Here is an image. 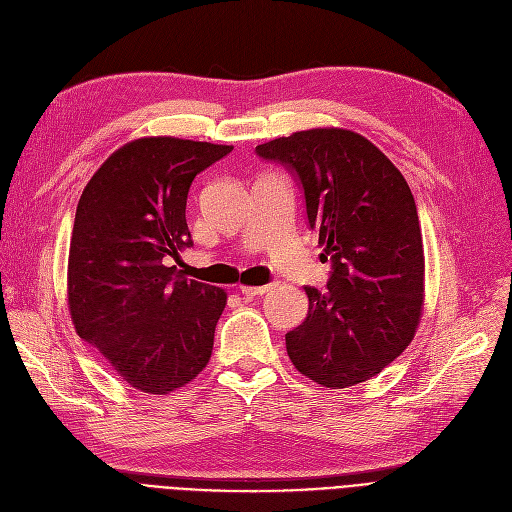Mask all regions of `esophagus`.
Returning <instances> with one entry per match:
<instances>
[{
	"label": "esophagus",
	"instance_id": "34e87169",
	"mask_svg": "<svg viewBox=\"0 0 512 512\" xmlns=\"http://www.w3.org/2000/svg\"><path fill=\"white\" fill-rule=\"evenodd\" d=\"M272 288V284H263V286H240V293H242V297H247V299H253V297H257V295H265Z\"/></svg>",
	"mask_w": 512,
	"mask_h": 512
}]
</instances>
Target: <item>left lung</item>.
<instances>
[{
  "mask_svg": "<svg viewBox=\"0 0 512 512\" xmlns=\"http://www.w3.org/2000/svg\"><path fill=\"white\" fill-rule=\"evenodd\" d=\"M257 154L297 173L332 261L326 291L305 286L307 318L286 332L288 358L326 389L364 383L410 345L422 316L425 251L410 186L351 129L295 131Z\"/></svg>",
  "mask_w": 512,
  "mask_h": 512,
  "instance_id": "obj_1",
  "label": "left lung"
}]
</instances>
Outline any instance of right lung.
<instances>
[{"instance_id":"right-lung-1","label":"right lung","mask_w":512,"mask_h":512,"mask_svg":"<svg viewBox=\"0 0 512 512\" xmlns=\"http://www.w3.org/2000/svg\"><path fill=\"white\" fill-rule=\"evenodd\" d=\"M228 152L171 136L133 140L110 154L79 198L66 272L71 320L138 391L167 395L209 364L228 295L188 280L171 261L192 247V180Z\"/></svg>"}]
</instances>
